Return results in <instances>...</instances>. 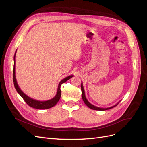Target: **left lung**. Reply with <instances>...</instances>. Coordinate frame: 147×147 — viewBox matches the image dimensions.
<instances>
[{
    "label": "left lung",
    "mask_w": 147,
    "mask_h": 147,
    "mask_svg": "<svg viewBox=\"0 0 147 147\" xmlns=\"http://www.w3.org/2000/svg\"><path fill=\"white\" fill-rule=\"evenodd\" d=\"M81 90H82V99L84 102H85V104L89 107L92 109L93 110H96V111H106V110H108V109H112L113 107H115L117 105H118V103L120 102V101L118 102L117 104H116L115 105L113 106L112 107H107V108H102V107H96L95 106H94L93 105H92L91 103H90L88 102V101L87 99L86 98V94H85V91H84V87H83V84H82V82L81 83Z\"/></svg>",
    "instance_id": "8db88e82"
}]
</instances>
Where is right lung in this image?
Listing matches in <instances>:
<instances>
[{
	"mask_svg": "<svg viewBox=\"0 0 147 147\" xmlns=\"http://www.w3.org/2000/svg\"><path fill=\"white\" fill-rule=\"evenodd\" d=\"M16 51L15 52V55H14V67H13V82H14V86H15L16 90L17 92L20 94V95L23 98L24 100L25 101V102L29 106L37 109H49L54 107L57 103L59 101V99L61 96V90H60V86L63 83L67 82L68 80L71 78L73 76H74L73 75H70L68 76L65 78L63 79L60 80V82L58 86V88H57V93L55 94V96L52 98L51 99H49V100L48 101H38V100H36L35 99H33L29 96H27V94H26L24 93L20 88V87H19L18 84L17 83V80L16 78V75H15V56H16Z\"/></svg>",
	"mask_w": 147,
	"mask_h": 147,
	"instance_id": "right-lung-1",
	"label": "right lung"
}]
</instances>
